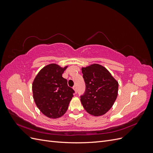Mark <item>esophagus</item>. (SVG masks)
<instances>
[{"instance_id":"34e87169","label":"esophagus","mask_w":153,"mask_h":153,"mask_svg":"<svg viewBox=\"0 0 153 153\" xmlns=\"http://www.w3.org/2000/svg\"><path fill=\"white\" fill-rule=\"evenodd\" d=\"M73 90L75 91V92H77V89H76V85H75V86H73Z\"/></svg>"}]
</instances>
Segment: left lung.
I'll return each mask as SVG.
<instances>
[{
    "instance_id": "left-lung-1",
    "label": "left lung",
    "mask_w": 153,
    "mask_h": 153,
    "mask_svg": "<svg viewBox=\"0 0 153 153\" xmlns=\"http://www.w3.org/2000/svg\"><path fill=\"white\" fill-rule=\"evenodd\" d=\"M86 89L80 97L87 113L100 116L112 108L118 94V82L104 66L93 64L82 68Z\"/></svg>"
}]
</instances>
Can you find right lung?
<instances>
[{"label":"right lung","instance_id":"add662e5","mask_svg":"<svg viewBox=\"0 0 153 153\" xmlns=\"http://www.w3.org/2000/svg\"><path fill=\"white\" fill-rule=\"evenodd\" d=\"M68 66L48 64L41 69L32 82L34 102L41 112L49 118L62 116L73 97L74 91L62 76Z\"/></svg>","mask_w":153,"mask_h":153}]
</instances>
